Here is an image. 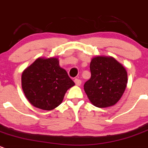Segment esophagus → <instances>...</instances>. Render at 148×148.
I'll use <instances>...</instances> for the list:
<instances>
[{
  "instance_id": "obj_1",
  "label": "esophagus",
  "mask_w": 148,
  "mask_h": 148,
  "mask_svg": "<svg viewBox=\"0 0 148 148\" xmlns=\"http://www.w3.org/2000/svg\"><path fill=\"white\" fill-rule=\"evenodd\" d=\"M74 82H75V84H76L77 86H80L81 84V81L80 79H78V78H75V79L74 80Z\"/></svg>"
}]
</instances>
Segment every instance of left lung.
<instances>
[{
  "label": "left lung",
  "instance_id": "left-lung-1",
  "mask_svg": "<svg viewBox=\"0 0 148 148\" xmlns=\"http://www.w3.org/2000/svg\"><path fill=\"white\" fill-rule=\"evenodd\" d=\"M91 78L84 84L90 102L97 108L117 103L127 84V73L121 64L111 57H97L90 63Z\"/></svg>",
  "mask_w": 148,
  "mask_h": 148
}]
</instances>
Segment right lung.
Masks as SVG:
<instances>
[{
	"label": "right lung",
	"instance_id": "right-lung-1",
	"mask_svg": "<svg viewBox=\"0 0 148 148\" xmlns=\"http://www.w3.org/2000/svg\"><path fill=\"white\" fill-rule=\"evenodd\" d=\"M74 85L57 58L37 59L22 73L25 97L33 106L45 110L58 107L67 90Z\"/></svg>",
	"mask_w": 148,
	"mask_h": 148
}]
</instances>
